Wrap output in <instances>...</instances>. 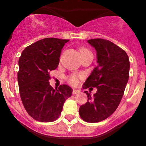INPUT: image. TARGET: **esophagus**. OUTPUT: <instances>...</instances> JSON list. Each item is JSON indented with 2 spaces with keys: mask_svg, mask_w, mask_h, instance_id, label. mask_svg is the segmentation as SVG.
<instances>
[{
  "mask_svg": "<svg viewBox=\"0 0 146 146\" xmlns=\"http://www.w3.org/2000/svg\"><path fill=\"white\" fill-rule=\"evenodd\" d=\"M80 90H78V89H73V95H76V94L78 93H80Z\"/></svg>",
  "mask_w": 146,
  "mask_h": 146,
  "instance_id": "34e87169",
  "label": "esophagus"
}]
</instances>
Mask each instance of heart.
I'll use <instances>...</instances> for the list:
<instances>
[{
    "label": "heart",
    "mask_w": 146,
    "mask_h": 146,
    "mask_svg": "<svg viewBox=\"0 0 146 146\" xmlns=\"http://www.w3.org/2000/svg\"><path fill=\"white\" fill-rule=\"evenodd\" d=\"M85 51H88V50L85 49V48H81V49H80V52L81 53ZM78 78H79L78 76H77V75L76 74H72L67 78V80L70 84H71V85H77L78 82Z\"/></svg>",
    "instance_id": "heart-1"
}]
</instances>
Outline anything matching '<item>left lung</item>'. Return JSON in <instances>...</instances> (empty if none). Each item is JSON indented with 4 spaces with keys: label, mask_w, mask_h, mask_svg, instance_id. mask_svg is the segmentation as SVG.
<instances>
[{
    "label": "left lung",
    "mask_w": 146,
    "mask_h": 146,
    "mask_svg": "<svg viewBox=\"0 0 146 146\" xmlns=\"http://www.w3.org/2000/svg\"><path fill=\"white\" fill-rule=\"evenodd\" d=\"M88 42L96 50L98 65L82 88L98 90L92 97L84 92L88 102L80 106L79 114L85 121L95 123L108 118L118 107L129 80L130 62L126 51L110 41L98 38Z\"/></svg>",
    "instance_id": "left-lung-1"
}]
</instances>
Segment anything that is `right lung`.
<instances>
[{
  "instance_id": "add662e5",
  "label": "right lung",
  "mask_w": 146,
  "mask_h": 146,
  "mask_svg": "<svg viewBox=\"0 0 146 146\" xmlns=\"http://www.w3.org/2000/svg\"><path fill=\"white\" fill-rule=\"evenodd\" d=\"M68 39L45 38L28 46L19 58L20 95L30 117L42 122L56 120L73 90L67 85L54 89L49 73L59 64L61 49Z\"/></svg>"
}]
</instances>
